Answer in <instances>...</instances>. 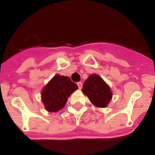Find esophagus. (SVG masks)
Returning <instances> with one entry per match:
<instances>
[{"label":"esophagus","mask_w":155,"mask_h":155,"mask_svg":"<svg viewBox=\"0 0 155 155\" xmlns=\"http://www.w3.org/2000/svg\"><path fill=\"white\" fill-rule=\"evenodd\" d=\"M77 85H78V87H79V89H81V87H82V83H81V81L78 82L77 83Z\"/></svg>","instance_id":"obj_1"}]
</instances>
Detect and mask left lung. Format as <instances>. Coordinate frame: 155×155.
<instances>
[{
    "mask_svg": "<svg viewBox=\"0 0 155 155\" xmlns=\"http://www.w3.org/2000/svg\"><path fill=\"white\" fill-rule=\"evenodd\" d=\"M82 92L87 96L92 104L100 108L106 107L112 97L109 87L97 74L89 76L84 83Z\"/></svg>",
    "mask_w": 155,
    "mask_h": 155,
    "instance_id": "left-lung-1",
    "label": "left lung"
}]
</instances>
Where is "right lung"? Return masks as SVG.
<instances>
[{
  "instance_id": "1",
  "label": "right lung",
  "mask_w": 155,
  "mask_h": 155,
  "mask_svg": "<svg viewBox=\"0 0 155 155\" xmlns=\"http://www.w3.org/2000/svg\"><path fill=\"white\" fill-rule=\"evenodd\" d=\"M77 89V84L69 77L55 75L41 93L42 102L46 109L49 112L59 111L65 106L69 96Z\"/></svg>"
}]
</instances>
